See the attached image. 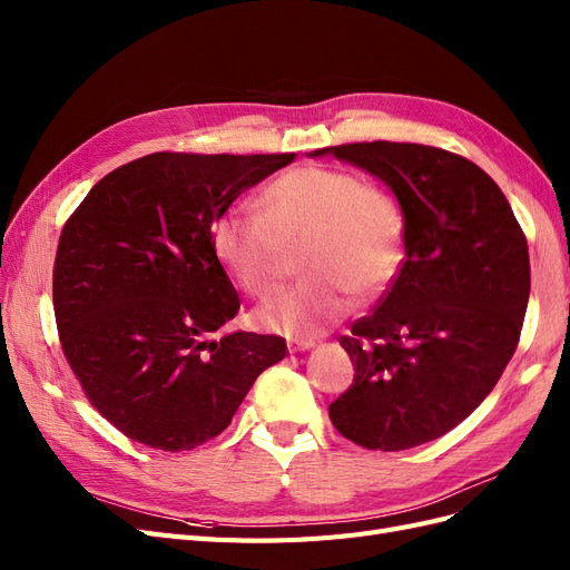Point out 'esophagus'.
<instances>
[{"instance_id":"obj_1","label":"esophagus","mask_w":570,"mask_h":570,"mask_svg":"<svg viewBox=\"0 0 570 570\" xmlns=\"http://www.w3.org/2000/svg\"><path fill=\"white\" fill-rule=\"evenodd\" d=\"M314 340H289L287 342V352L289 354H299V352H308V350H312L314 347Z\"/></svg>"}]
</instances>
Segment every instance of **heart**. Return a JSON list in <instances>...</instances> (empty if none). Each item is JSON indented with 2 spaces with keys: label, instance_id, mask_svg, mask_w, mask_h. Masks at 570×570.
Listing matches in <instances>:
<instances>
[{
  "label": "heart",
  "instance_id": "heart-1",
  "mask_svg": "<svg viewBox=\"0 0 570 570\" xmlns=\"http://www.w3.org/2000/svg\"><path fill=\"white\" fill-rule=\"evenodd\" d=\"M262 209H228L212 230L218 262L254 297L278 292L302 249L306 278L256 312V323L287 337H314L371 299L402 266L404 216L383 185L352 170L306 164L275 178Z\"/></svg>",
  "mask_w": 570,
  "mask_h": 570
}]
</instances>
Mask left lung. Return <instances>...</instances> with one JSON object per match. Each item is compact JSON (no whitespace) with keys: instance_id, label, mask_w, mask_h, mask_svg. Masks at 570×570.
<instances>
[{"instance_id":"obj_1","label":"left lung","mask_w":570,"mask_h":570,"mask_svg":"<svg viewBox=\"0 0 570 570\" xmlns=\"http://www.w3.org/2000/svg\"><path fill=\"white\" fill-rule=\"evenodd\" d=\"M325 154L387 185L404 216V264L342 337L356 375L327 413L366 450H411L471 416L504 373L530 297L525 235L502 189L459 154L377 140L308 157Z\"/></svg>"}]
</instances>
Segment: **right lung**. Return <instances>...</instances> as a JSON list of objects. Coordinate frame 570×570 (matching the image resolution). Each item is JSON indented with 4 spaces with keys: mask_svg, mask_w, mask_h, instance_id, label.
Masks as SVG:
<instances>
[{
    "mask_svg": "<svg viewBox=\"0 0 570 570\" xmlns=\"http://www.w3.org/2000/svg\"><path fill=\"white\" fill-rule=\"evenodd\" d=\"M295 154H170L101 178L68 218L55 262L63 354L92 406L130 440L195 450L226 430L285 340L226 333L237 292L212 226Z\"/></svg>",
    "mask_w": 570,
    "mask_h": 570,
    "instance_id": "1",
    "label": "right lung"
}]
</instances>
